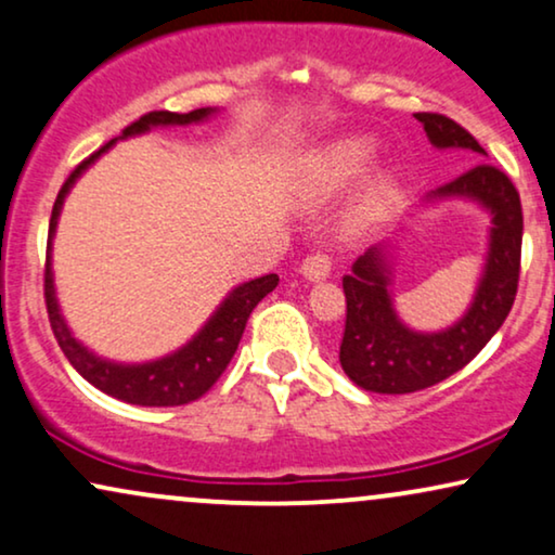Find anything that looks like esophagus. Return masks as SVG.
I'll list each match as a JSON object with an SVG mask.
<instances>
[{
    "label": "esophagus",
    "instance_id": "1",
    "mask_svg": "<svg viewBox=\"0 0 555 555\" xmlns=\"http://www.w3.org/2000/svg\"><path fill=\"white\" fill-rule=\"evenodd\" d=\"M328 272H331V260L326 255H321V251L306 257L304 264H300V275L311 280V283H321V280H326Z\"/></svg>",
    "mask_w": 555,
    "mask_h": 555
}]
</instances>
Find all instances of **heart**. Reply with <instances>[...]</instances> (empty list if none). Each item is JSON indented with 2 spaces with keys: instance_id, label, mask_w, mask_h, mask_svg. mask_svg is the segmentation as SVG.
Returning <instances> with one entry per match:
<instances>
[{
  "instance_id": "1",
  "label": "heart",
  "mask_w": 555,
  "mask_h": 555,
  "mask_svg": "<svg viewBox=\"0 0 555 555\" xmlns=\"http://www.w3.org/2000/svg\"><path fill=\"white\" fill-rule=\"evenodd\" d=\"M377 155V140L370 134H344L308 150L293 176V189L308 206H323L347 191ZM402 193V168L395 163L366 172L344 208V232L370 236L392 219Z\"/></svg>"
}]
</instances>
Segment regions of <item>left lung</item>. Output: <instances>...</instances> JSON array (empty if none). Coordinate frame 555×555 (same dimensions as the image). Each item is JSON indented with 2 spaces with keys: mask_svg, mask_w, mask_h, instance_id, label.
Masks as SVG:
<instances>
[{
  "mask_svg": "<svg viewBox=\"0 0 555 555\" xmlns=\"http://www.w3.org/2000/svg\"><path fill=\"white\" fill-rule=\"evenodd\" d=\"M436 150H466L487 157L485 147L441 114H415ZM449 201L474 204L489 216L487 251L472 304L451 326L438 331L410 328L395 308L392 278L400 242H379L351 264L344 278L347 328L339 349L341 370L357 387L383 395H405L441 383L472 362L498 334L513 308L520 278L522 208L505 172L479 163L456 181L430 191L421 208Z\"/></svg>",
  "mask_w": 555,
  "mask_h": 555,
  "instance_id": "left-lung-1",
  "label": "left lung"
}]
</instances>
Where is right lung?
I'll return each instance as SVG.
<instances>
[{
	"label": "right lung",
	"instance_id": "obj_1",
	"mask_svg": "<svg viewBox=\"0 0 555 555\" xmlns=\"http://www.w3.org/2000/svg\"><path fill=\"white\" fill-rule=\"evenodd\" d=\"M221 109L216 106H204V109H193L189 114L178 112H150L145 117H140L134 125H129L125 132L106 145L93 153L89 160H83L78 168L70 172V178L63 183L61 193H57L53 216H50V229H48V264H46V304L50 326L57 344H61L63 354L68 357V362L74 364V370L81 374L86 383H91L96 390H102L112 398L125 400L129 405H145V408H168V405H185V402L198 400L216 379L221 377V372L227 370V364L232 362L236 347L247 326V319L264 295L272 293L278 287V275H262L232 287L227 293V298L216 306V311L208 315L204 326L191 336L183 347H178L170 354L150 359V362H114V359L99 357L96 351H91L86 344H81L70 331L68 321L63 319L61 304H57L55 295V278H53V236L57 229V219H61L63 204L66 196L74 189L78 178L91 168L104 153L117 145L119 140L127 137H140L153 132L157 127H185V125H201L216 117Z\"/></svg>",
	"mask_w": 555,
	"mask_h": 555
}]
</instances>
